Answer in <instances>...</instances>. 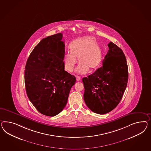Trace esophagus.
<instances>
[{
  "label": "esophagus",
  "instance_id": "34e87169",
  "mask_svg": "<svg viewBox=\"0 0 151 151\" xmlns=\"http://www.w3.org/2000/svg\"><path fill=\"white\" fill-rule=\"evenodd\" d=\"M76 78L77 81H80L81 80V78H80V76H76Z\"/></svg>",
  "mask_w": 151,
  "mask_h": 151
}]
</instances>
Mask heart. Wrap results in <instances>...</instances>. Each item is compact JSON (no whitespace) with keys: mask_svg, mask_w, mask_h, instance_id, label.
Returning a JSON list of instances; mask_svg holds the SVG:
<instances>
[{"mask_svg":"<svg viewBox=\"0 0 151 151\" xmlns=\"http://www.w3.org/2000/svg\"><path fill=\"white\" fill-rule=\"evenodd\" d=\"M70 53H65L63 58L64 68L69 73L74 70L77 63L76 58L80 63L76 71L80 74L87 73L89 69L95 70L102 60L101 48L91 36H84L73 41L70 45Z\"/></svg>","mask_w":151,"mask_h":151,"instance_id":"b5f03b06","label":"heart"}]
</instances>
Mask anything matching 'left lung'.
Returning a JSON list of instances; mask_svg holds the SVG:
<instances>
[{
  "label": "left lung",
  "instance_id": "1",
  "mask_svg": "<svg viewBox=\"0 0 151 151\" xmlns=\"http://www.w3.org/2000/svg\"><path fill=\"white\" fill-rule=\"evenodd\" d=\"M103 66L82 78L86 106L93 112L106 114L122 99L128 80L127 59L122 50L110 42Z\"/></svg>",
  "mask_w": 151,
  "mask_h": 151
}]
</instances>
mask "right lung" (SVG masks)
I'll list each match as a JSON object with an SVG mask.
<instances>
[{"instance_id":"1","label":"right lung","mask_w":151,"mask_h":151,"mask_svg":"<svg viewBox=\"0 0 151 151\" xmlns=\"http://www.w3.org/2000/svg\"><path fill=\"white\" fill-rule=\"evenodd\" d=\"M61 33L43 38L26 62L24 83L27 95L37 110L54 116L64 108L75 76L64 70L65 45Z\"/></svg>"}]
</instances>
